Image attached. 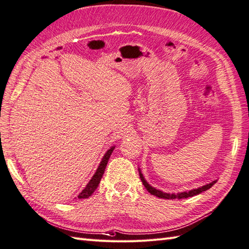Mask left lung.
<instances>
[{
	"label": "left lung",
	"mask_w": 249,
	"mask_h": 249,
	"mask_svg": "<svg viewBox=\"0 0 249 249\" xmlns=\"http://www.w3.org/2000/svg\"><path fill=\"white\" fill-rule=\"evenodd\" d=\"M139 174H140L141 181L143 182L144 187L146 188V190L148 191L149 193H151L152 195L157 196V197H159V198H164V199H175V198L181 199V198H188V197H191V196L197 195V194H199V193H201V192H204V191H206V190H208V189H210V188L213 186V184H214V183L216 182V180H214V181H212V182H210V183L205 184V186H203V187H199V188H197V189H192V190H190V191H184V192L165 193V192H163V191H161V190H158V189H156V188L152 187L151 184H149V183L145 180V178H144V176H143V174L141 173V170H140V169H139Z\"/></svg>",
	"instance_id": "1"
}]
</instances>
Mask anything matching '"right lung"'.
Returning <instances> with one entry per match:
<instances>
[{
  "instance_id": "right-lung-1",
  "label": "right lung",
  "mask_w": 249,
  "mask_h": 249,
  "mask_svg": "<svg viewBox=\"0 0 249 249\" xmlns=\"http://www.w3.org/2000/svg\"><path fill=\"white\" fill-rule=\"evenodd\" d=\"M114 147H115V146H111V147L109 148L108 151L106 152V154L104 155V157H103V159H102V161H101L100 165H98L96 172L94 173V175L92 176V178L90 179V181H89L88 183H87L86 188H85V189L82 191V192L79 193V195L77 196V197H78L79 199H82V198H88L89 196H91L92 194H93V192L96 190V188L98 187V184H100V181H101V179H102V177H103L104 172H105V169H106V166H107L108 160H109V158H110V156H111V154H112V152H113Z\"/></svg>"
}]
</instances>
